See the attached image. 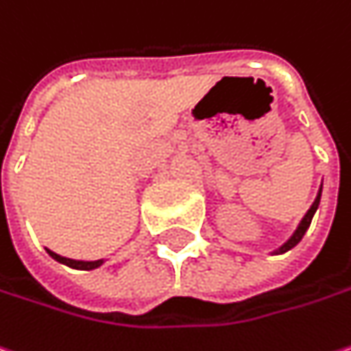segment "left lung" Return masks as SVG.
<instances>
[{
	"mask_svg": "<svg viewBox=\"0 0 351 351\" xmlns=\"http://www.w3.org/2000/svg\"><path fill=\"white\" fill-rule=\"evenodd\" d=\"M320 196H322V184H320V191H318V194H316V198H314L313 206L308 208V212L304 214V218H302V220H300V223L297 226L295 234L289 237V239H287V241L282 243L281 247H279V250H275L273 253H277V255H279V253H287L289 250H293V247L297 245L298 241L302 239V236L306 234V230H308V226H311V221H313V216L316 214V210H318V204H320Z\"/></svg>",
	"mask_w": 351,
	"mask_h": 351,
	"instance_id": "left-lung-1",
	"label": "left lung"
}]
</instances>
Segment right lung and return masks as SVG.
<instances>
[{"label": "right lung", "mask_w": 351, "mask_h": 351, "mask_svg": "<svg viewBox=\"0 0 351 351\" xmlns=\"http://www.w3.org/2000/svg\"><path fill=\"white\" fill-rule=\"evenodd\" d=\"M47 253H49L53 259H56L58 263L69 265L72 267V269H80V271H92V269H98V267L104 263V259H98V261H78V259H69V257H62V255L51 252V250H47Z\"/></svg>", "instance_id": "right-lung-1"}]
</instances>
